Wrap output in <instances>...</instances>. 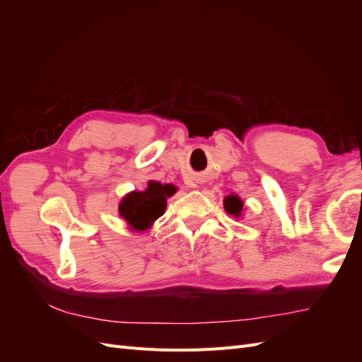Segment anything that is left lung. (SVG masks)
Segmentation results:
<instances>
[{
    "label": "left lung",
    "instance_id": "left-lung-1",
    "mask_svg": "<svg viewBox=\"0 0 362 362\" xmlns=\"http://www.w3.org/2000/svg\"><path fill=\"white\" fill-rule=\"evenodd\" d=\"M223 206L228 214H231L234 217H240L243 211V201L238 198L237 194H229L223 199Z\"/></svg>",
    "mask_w": 362,
    "mask_h": 362
}]
</instances>
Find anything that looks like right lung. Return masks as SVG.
Listing matches in <instances>:
<instances>
[{
  "instance_id": "right-lung-1",
  "label": "right lung",
  "mask_w": 362,
  "mask_h": 362,
  "mask_svg": "<svg viewBox=\"0 0 362 362\" xmlns=\"http://www.w3.org/2000/svg\"><path fill=\"white\" fill-rule=\"evenodd\" d=\"M177 192L172 184L149 181L145 192H131L119 204V214L125 218L129 228L141 233L151 228L160 216L164 214L168 198Z\"/></svg>"
}]
</instances>
